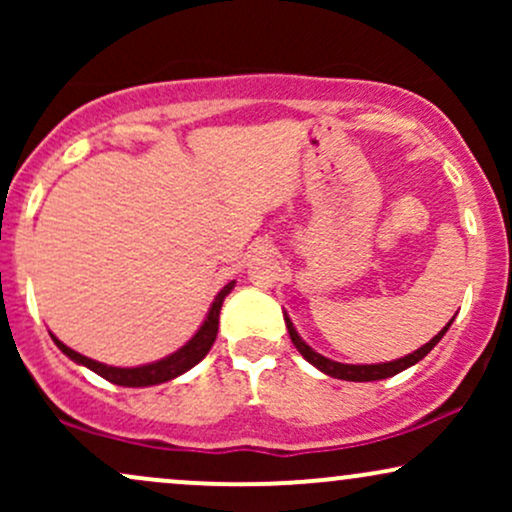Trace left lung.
<instances>
[{
  "label": "left lung",
  "mask_w": 512,
  "mask_h": 512,
  "mask_svg": "<svg viewBox=\"0 0 512 512\" xmlns=\"http://www.w3.org/2000/svg\"><path fill=\"white\" fill-rule=\"evenodd\" d=\"M284 320H286V327H289V337H291L293 346H296V349H298V354H301L308 363H313V366H315L317 370H322V373L330 375V378L351 380V383H370V380L392 378V375L402 373V370L411 368V366H414V363H419L421 358L431 354L433 346H436V344L440 342V339L445 337V332L450 330V325H452V320H455V317H452L448 325H445L443 330H440V332L436 334V337L431 339V342L421 346V349H416L414 354H407V356L397 358V361H387V363H363V366H361V363H339V361H332V358L317 354L315 349H310V346L303 342L301 334L296 332V327H293L291 317L286 315V313H284Z\"/></svg>",
  "instance_id": "left-lung-1"
}]
</instances>
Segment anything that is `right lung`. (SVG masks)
<instances>
[{
    "label": "right lung",
    "instance_id": "right-lung-1",
    "mask_svg": "<svg viewBox=\"0 0 512 512\" xmlns=\"http://www.w3.org/2000/svg\"><path fill=\"white\" fill-rule=\"evenodd\" d=\"M233 286H236V281H228V284L219 291V296H216L214 303H211L207 317H204L202 327H199L190 342H187L185 346H180L175 354L161 358V361L146 363V366H134V368L105 366V363H101V361H93V358H88L84 354H79V351L69 349V346L62 344L55 334H50V337L62 354H67L74 363H79V366H86L88 370H93V373H98L101 378L108 380V383H115L122 387L161 385V383H168V380L178 378V375H182V373H187L190 368H195L197 363L209 354L211 344H214V339H216V332H219V313H221L223 298L233 291Z\"/></svg>",
    "mask_w": 512,
    "mask_h": 512
}]
</instances>
